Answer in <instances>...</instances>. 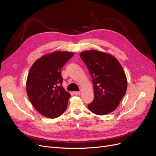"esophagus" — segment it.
I'll list each match as a JSON object with an SVG mask.
<instances>
[{
	"mask_svg": "<svg viewBox=\"0 0 156 156\" xmlns=\"http://www.w3.org/2000/svg\"><path fill=\"white\" fill-rule=\"evenodd\" d=\"M73 94H75V95L78 96V95H79L80 94H81V92H73Z\"/></svg>",
	"mask_w": 156,
	"mask_h": 156,
	"instance_id": "34e87169",
	"label": "esophagus"
}]
</instances>
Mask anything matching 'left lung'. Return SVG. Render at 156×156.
<instances>
[{
  "mask_svg": "<svg viewBox=\"0 0 156 156\" xmlns=\"http://www.w3.org/2000/svg\"><path fill=\"white\" fill-rule=\"evenodd\" d=\"M92 78L94 99L89 110L105 115L116 110L127 90V78L118 60L112 55L96 50L80 53Z\"/></svg>",
  "mask_w": 156,
  "mask_h": 156,
  "instance_id": "obj_1",
  "label": "left lung"
}]
</instances>
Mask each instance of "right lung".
<instances>
[{
	"label": "right lung",
	"mask_w": 156,
	"mask_h": 156,
	"mask_svg": "<svg viewBox=\"0 0 156 156\" xmlns=\"http://www.w3.org/2000/svg\"><path fill=\"white\" fill-rule=\"evenodd\" d=\"M74 55L68 51L47 54L32 64L27 79L29 100L41 115L50 119L62 115L71 95L62 86L60 69Z\"/></svg>",
	"instance_id": "add662e5"
}]
</instances>
